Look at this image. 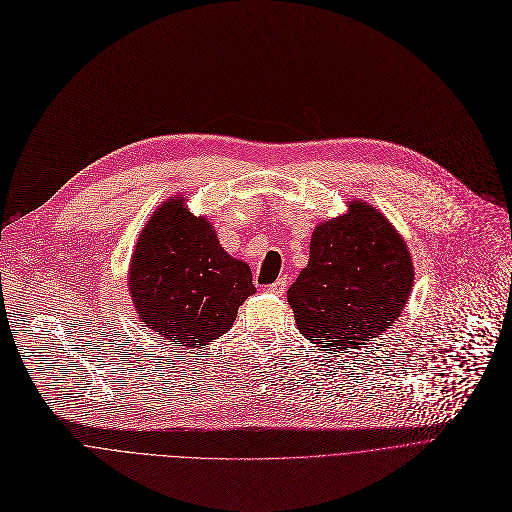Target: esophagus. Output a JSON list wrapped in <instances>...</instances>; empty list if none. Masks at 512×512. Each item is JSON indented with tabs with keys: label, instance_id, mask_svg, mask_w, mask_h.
<instances>
[{
	"label": "esophagus",
	"instance_id": "34e87169",
	"mask_svg": "<svg viewBox=\"0 0 512 512\" xmlns=\"http://www.w3.org/2000/svg\"><path fill=\"white\" fill-rule=\"evenodd\" d=\"M285 287H287V277H279L275 283H271V285L267 287V291H269V294L281 296L283 291H285Z\"/></svg>",
	"mask_w": 512,
	"mask_h": 512
}]
</instances>
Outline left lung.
Segmentation results:
<instances>
[{
  "label": "left lung",
  "mask_w": 512,
  "mask_h": 512,
  "mask_svg": "<svg viewBox=\"0 0 512 512\" xmlns=\"http://www.w3.org/2000/svg\"><path fill=\"white\" fill-rule=\"evenodd\" d=\"M413 279L409 247L393 223L352 198L344 214L316 225L310 261L287 302L300 334L336 354L387 332L405 310Z\"/></svg>",
  "instance_id": "1"
}]
</instances>
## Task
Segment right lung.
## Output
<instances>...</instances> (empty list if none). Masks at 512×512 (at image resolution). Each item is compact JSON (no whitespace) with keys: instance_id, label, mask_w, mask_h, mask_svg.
<instances>
[{"instance_id":"right-lung-1","label":"right lung","mask_w":512,"mask_h":512,"mask_svg":"<svg viewBox=\"0 0 512 512\" xmlns=\"http://www.w3.org/2000/svg\"><path fill=\"white\" fill-rule=\"evenodd\" d=\"M186 200L174 194L148 218L127 289L145 326L174 346L200 348L231 330L257 289L249 265L223 249L212 223L192 214Z\"/></svg>"}]
</instances>
